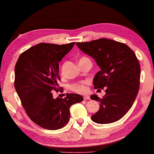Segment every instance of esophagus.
Returning a JSON list of instances; mask_svg holds the SVG:
<instances>
[{
  "label": "esophagus",
  "mask_w": 154,
  "mask_h": 154,
  "mask_svg": "<svg viewBox=\"0 0 154 154\" xmlns=\"http://www.w3.org/2000/svg\"><path fill=\"white\" fill-rule=\"evenodd\" d=\"M83 99L85 100H90V97L88 95H85V96H83Z\"/></svg>",
  "instance_id": "obj_1"
}]
</instances>
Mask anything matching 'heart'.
I'll use <instances>...</instances> for the list:
<instances>
[{"label": "heart", "mask_w": 154, "mask_h": 154, "mask_svg": "<svg viewBox=\"0 0 154 154\" xmlns=\"http://www.w3.org/2000/svg\"><path fill=\"white\" fill-rule=\"evenodd\" d=\"M86 60H90L89 58L86 57H83L80 59L79 62H83V61ZM88 84V81H81L80 83H75L73 84V85L71 86V89L75 92H78V93H85L86 92V85Z\"/></svg>", "instance_id": "b5f03b06"}]
</instances>
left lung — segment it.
Here are the masks:
<instances>
[{
  "instance_id": "8db88e82",
  "label": "left lung",
  "mask_w": 154,
  "mask_h": 154,
  "mask_svg": "<svg viewBox=\"0 0 154 154\" xmlns=\"http://www.w3.org/2000/svg\"><path fill=\"white\" fill-rule=\"evenodd\" d=\"M75 44L100 68L94 77V88H106L102 99L90 96L100 103L92 121L99 124L119 121L131 108L139 91L140 66L135 54L125 44L107 38Z\"/></svg>"
}]
</instances>
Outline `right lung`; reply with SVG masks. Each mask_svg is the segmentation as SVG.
<instances>
[{
  "label": "right lung",
  "mask_w": 154,
  "mask_h": 154,
  "mask_svg": "<svg viewBox=\"0 0 154 154\" xmlns=\"http://www.w3.org/2000/svg\"><path fill=\"white\" fill-rule=\"evenodd\" d=\"M74 44L39 43L23 52L14 66V88L22 106L31 121L45 129L64 127L70 118L71 105L83 100L79 94L54 99L52 93L60 80L59 62Z\"/></svg>",
  "instance_id": "right-lung-1"
}]
</instances>
